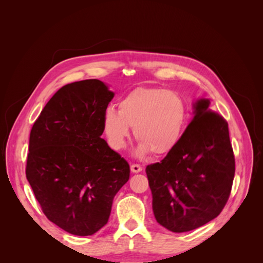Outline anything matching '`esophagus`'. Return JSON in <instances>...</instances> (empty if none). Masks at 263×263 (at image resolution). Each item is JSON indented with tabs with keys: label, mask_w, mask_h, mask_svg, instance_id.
Wrapping results in <instances>:
<instances>
[{
	"label": "esophagus",
	"mask_w": 263,
	"mask_h": 263,
	"mask_svg": "<svg viewBox=\"0 0 263 263\" xmlns=\"http://www.w3.org/2000/svg\"><path fill=\"white\" fill-rule=\"evenodd\" d=\"M130 170L133 173H138V172H141L142 171V166L139 165V164H132L130 165Z\"/></svg>",
	"instance_id": "1"
}]
</instances>
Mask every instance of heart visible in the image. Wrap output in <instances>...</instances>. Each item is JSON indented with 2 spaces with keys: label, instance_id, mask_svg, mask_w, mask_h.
I'll list each match as a JSON object with an SVG mask.
<instances>
[{
  "label": "heart",
  "instance_id": "obj_1",
  "mask_svg": "<svg viewBox=\"0 0 263 263\" xmlns=\"http://www.w3.org/2000/svg\"><path fill=\"white\" fill-rule=\"evenodd\" d=\"M186 108L177 93L163 89L140 87L119 102L118 110L108 107L103 115V129L109 146L122 150L127 145L130 128L140 144L137 154L151 151L155 156L169 154L184 132Z\"/></svg>",
  "mask_w": 263,
  "mask_h": 263
}]
</instances>
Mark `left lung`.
I'll return each mask as SVG.
<instances>
[{
    "label": "left lung",
    "instance_id": "left-lung-1",
    "mask_svg": "<svg viewBox=\"0 0 263 263\" xmlns=\"http://www.w3.org/2000/svg\"><path fill=\"white\" fill-rule=\"evenodd\" d=\"M196 100L194 117L177 147L161 162L146 168L157 221L185 233L217 217L226 205L235 176L228 124Z\"/></svg>",
    "mask_w": 263,
    "mask_h": 263
}]
</instances>
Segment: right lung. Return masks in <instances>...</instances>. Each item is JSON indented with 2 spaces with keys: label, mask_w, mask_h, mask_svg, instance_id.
Masks as SVG:
<instances>
[{
  "label": "right lung",
  "mask_w": 263,
  "mask_h": 263,
  "mask_svg": "<svg viewBox=\"0 0 263 263\" xmlns=\"http://www.w3.org/2000/svg\"><path fill=\"white\" fill-rule=\"evenodd\" d=\"M114 92L97 79L67 84L47 103L30 130L26 178L50 221L90 236L106 225L129 164L101 138Z\"/></svg>",
  "instance_id": "1"
}]
</instances>
